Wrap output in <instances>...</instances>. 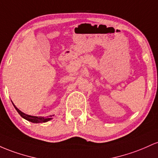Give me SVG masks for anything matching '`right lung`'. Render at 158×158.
<instances>
[{
    "instance_id": "obj_1",
    "label": "right lung",
    "mask_w": 158,
    "mask_h": 158,
    "mask_svg": "<svg viewBox=\"0 0 158 158\" xmlns=\"http://www.w3.org/2000/svg\"><path fill=\"white\" fill-rule=\"evenodd\" d=\"M14 107L15 108V110H17V112L19 113V115H20L21 116H22V118H25L26 120H27V121H30L31 122H33V123H41V122H46L48 121H49V120H51V117H52V116H54V115H52V116H49L48 117H42V116H30V115H27L25 113H22V111L19 110L18 108L15 107V104H13Z\"/></svg>"
}]
</instances>
